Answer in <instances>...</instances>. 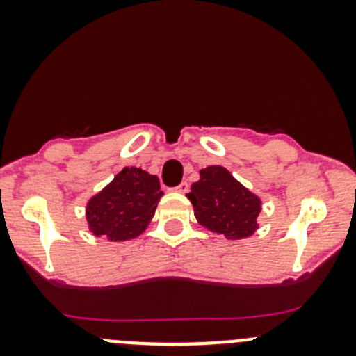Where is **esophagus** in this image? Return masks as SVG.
Listing matches in <instances>:
<instances>
[{
  "instance_id": "1",
  "label": "esophagus",
  "mask_w": 356,
  "mask_h": 356,
  "mask_svg": "<svg viewBox=\"0 0 356 356\" xmlns=\"http://www.w3.org/2000/svg\"><path fill=\"white\" fill-rule=\"evenodd\" d=\"M175 191H177V193H188L189 191V184H188V182H181V184L175 188Z\"/></svg>"
}]
</instances>
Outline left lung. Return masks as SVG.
I'll list each match as a JSON object with an SVG mask.
<instances>
[{"instance_id":"8db88e82","label":"left lung","mask_w":356,"mask_h":356,"mask_svg":"<svg viewBox=\"0 0 356 356\" xmlns=\"http://www.w3.org/2000/svg\"><path fill=\"white\" fill-rule=\"evenodd\" d=\"M191 186V200L198 222L227 239L248 238L257 231L260 200L218 165L203 168Z\"/></svg>"}]
</instances>
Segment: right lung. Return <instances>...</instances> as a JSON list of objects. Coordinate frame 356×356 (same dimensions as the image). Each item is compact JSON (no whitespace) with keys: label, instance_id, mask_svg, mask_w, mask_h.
<instances>
[{"label":"right lung","instance_id":"obj_1","mask_svg":"<svg viewBox=\"0 0 356 356\" xmlns=\"http://www.w3.org/2000/svg\"><path fill=\"white\" fill-rule=\"evenodd\" d=\"M160 191L156 175L125 167L88 203L89 229L110 241H125L141 234L155 215Z\"/></svg>","mask_w":356,"mask_h":356}]
</instances>
